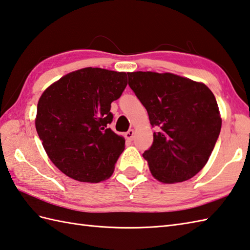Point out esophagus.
I'll return each mask as SVG.
<instances>
[{
	"label": "esophagus",
	"instance_id": "esophagus-1",
	"mask_svg": "<svg viewBox=\"0 0 250 250\" xmlns=\"http://www.w3.org/2000/svg\"><path fill=\"white\" fill-rule=\"evenodd\" d=\"M125 138L129 139V141H132L133 139V136H134V130H129L126 133H125Z\"/></svg>",
	"mask_w": 250,
	"mask_h": 250
}]
</instances>
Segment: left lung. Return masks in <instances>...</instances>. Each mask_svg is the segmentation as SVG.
<instances>
[{
    "instance_id": "obj_1",
    "label": "left lung",
    "mask_w": 250,
    "mask_h": 250,
    "mask_svg": "<svg viewBox=\"0 0 250 250\" xmlns=\"http://www.w3.org/2000/svg\"><path fill=\"white\" fill-rule=\"evenodd\" d=\"M127 75L158 129L152 146L143 153L151 175L165 184L193 178L207 164L222 127L213 92L204 83L169 72Z\"/></svg>"
}]
</instances>
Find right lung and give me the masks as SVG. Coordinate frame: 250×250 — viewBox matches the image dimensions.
Wrapping results in <instances>:
<instances>
[{
  "mask_svg": "<svg viewBox=\"0 0 250 250\" xmlns=\"http://www.w3.org/2000/svg\"><path fill=\"white\" fill-rule=\"evenodd\" d=\"M126 84L125 72L87 67L63 75L39 98V138L52 163L69 178L98 183L113 175L125 141L108 127L111 104Z\"/></svg>",
  "mask_w": 250,
  "mask_h": 250,
  "instance_id": "right-lung-1",
  "label": "right lung"
}]
</instances>
